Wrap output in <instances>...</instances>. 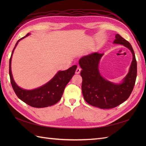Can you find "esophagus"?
I'll return each instance as SVG.
<instances>
[{
  "mask_svg": "<svg viewBox=\"0 0 146 146\" xmlns=\"http://www.w3.org/2000/svg\"><path fill=\"white\" fill-rule=\"evenodd\" d=\"M80 70H81V69H80V68L79 67V66H77V69H76V74H79L80 72Z\"/></svg>",
  "mask_w": 146,
  "mask_h": 146,
  "instance_id": "esophagus-1",
  "label": "esophagus"
}]
</instances>
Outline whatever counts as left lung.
<instances>
[{
    "label": "left lung",
    "mask_w": 146,
    "mask_h": 146,
    "mask_svg": "<svg viewBox=\"0 0 146 146\" xmlns=\"http://www.w3.org/2000/svg\"><path fill=\"white\" fill-rule=\"evenodd\" d=\"M113 43L122 44L129 48L133 55L129 72L121 83L115 84L101 76L99 63L104 54L94 52L83 56L79 60L82 70V90L84 99L88 104L102 109L117 107L129 98L136 82L137 63L130 44L119 34Z\"/></svg>",
    "instance_id": "obj_1"
}]
</instances>
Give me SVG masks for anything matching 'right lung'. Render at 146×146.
I'll list each match as a JSON object with an SVG mask.
<instances>
[{"mask_svg":"<svg viewBox=\"0 0 146 146\" xmlns=\"http://www.w3.org/2000/svg\"><path fill=\"white\" fill-rule=\"evenodd\" d=\"M29 35L30 33H28L25 36L19 39L12 51L9 63L10 82L16 96L24 102L35 108L47 107L56 104L61 99L64 88L74 75L77 66L74 65L67 70L58 72L49 82L36 89L32 90L22 89L13 80L11 70V61L13 53L17 43Z\"/></svg>","mask_w":146,"mask_h":146,"instance_id":"1","label":"right lung"}]
</instances>
